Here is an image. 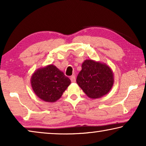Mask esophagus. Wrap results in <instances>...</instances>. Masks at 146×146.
I'll return each mask as SVG.
<instances>
[{
  "label": "esophagus",
  "instance_id": "1",
  "mask_svg": "<svg viewBox=\"0 0 146 146\" xmlns=\"http://www.w3.org/2000/svg\"><path fill=\"white\" fill-rule=\"evenodd\" d=\"M70 80H71V81L72 82H75V80H76V79H75V75H72L70 77Z\"/></svg>",
  "mask_w": 146,
  "mask_h": 146
}]
</instances>
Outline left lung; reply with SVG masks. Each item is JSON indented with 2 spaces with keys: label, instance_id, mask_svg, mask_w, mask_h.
Wrapping results in <instances>:
<instances>
[{
  "label": "left lung",
  "instance_id": "8db88e82",
  "mask_svg": "<svg viewBox=\"0 0 146 146\" xmlns=\"http://www.w3.org/2000/svg\"><path fill=\"white\" fill-rule=\"evenodd\" d=\"M76 83L88 97L95 99L110 92L114 84V75L106 64L86 59L82 64Z\"/></svg>",
  "mask_w": 146,
  "mask_h": 146
}]
</instances>
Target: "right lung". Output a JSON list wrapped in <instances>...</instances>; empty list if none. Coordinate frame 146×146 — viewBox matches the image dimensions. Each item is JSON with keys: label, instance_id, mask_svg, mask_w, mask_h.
<instances>
[{"label": "right lung", "instance_id": "right-lung-1", "mask_svg": "<svg viewBox=\"0 0 146 146\" xmlns=\"http://www.w3.org/2000/svg\"><path fill=\"white\" fill-rule=\"evenodd\" d=\"M30 82L35 95L46 102L57 101L71 84L70 79L53 64L35 71Z\"/></svg>", "mask_w": 146, "mask_h": 146}]
</instances>
